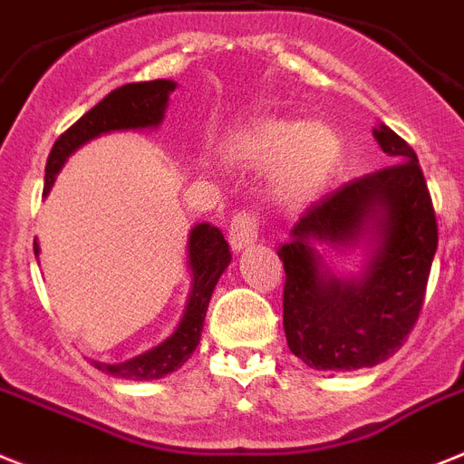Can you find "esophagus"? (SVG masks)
<instances>
[{
    "mask_svg": "<svg viewBox=\"0 0 464 464\" xmlns=\"http://www.w3.org/2000/svg\"><path fill=\"white\" fill-rule=\"evenodd\" d=\"M258 227L260 220L256 213L241 211L232 218V225H229V244L235 251H244V248L253 246L258 241Z\"/></svg>",
    "mask_w": 464,
    "mask_h": 464,
    "instance_id": "1",
    "label": "esophagus"
}]
</instances>
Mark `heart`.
<instances>
[{
  "label": "heart",
  "mask_w": 464,
  "mask_h": 464,
  "mask_svg": "<svg viewBox=\"0 0 464 464\" xmlns=\"http://www.w3.org/2000/svg\"><path fill=\"white\" fill-rule=\"evenodd\" d=\"M232 150L253 164H276L272 192L286 204L319 197L343 157V142L334 129L286 119H265L239 130Z\"/></svg>",
  "instance_id": "heart-1"
}]
</instances>
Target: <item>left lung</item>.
Instances as JSON below:
<instances>
[{"instance_id":"obj_1","label":"left lung","mask_w":464,"mask_h":464,"mask_svg":"<svg viewBox=\"0 0 464 464\" xmlns=\"http://www.w3.org/2000/svg\"><path fill=\"white\" fill-rule=\"evenodd\" d=\"M390 166L324 197L276 248L286 270L284 331L291 352L316 371H356L390 359L420 314L437 220L409 142L373 130ZM360 256L343 273L325 256Z\"/></svg>"}]
</instances>
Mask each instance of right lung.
I'll use <instances>...</instances> for the list:
<instances>
[{
    "mask_svg": "<svg viewBox=\"0 0 464 464\" xmlns=\"http://www.w3.org/2000/svg\"><path fill=\"white\" fill-rule=\"evenodd\" d=\"M176 86L178 84L173 79H154V82H138V84H126L110 91L96 108H91L77 124L70 126L55 140L49 161H46L44 197L53 188L55 176L65 166L67 157L93 138L112 133V130L160 129ZM185 248H188L189 293L173 334L161 340L160 345L130 356L126 362L105 363L91 359V363L98 371L124 380H160L178 371L194 354V350L199 345L201 331H204L208 303H211L218 279L232 263V251H229V244L225 241L223 232L211 223L194 225L188 232V246ZM39 251L42 248L34 241L37 258Z\"/></svg>",
    "mask_w": 464,
    "mask_h": 464,
    "instance_id": "obj_1",
    "label": "right lung"
}]
</instances>
